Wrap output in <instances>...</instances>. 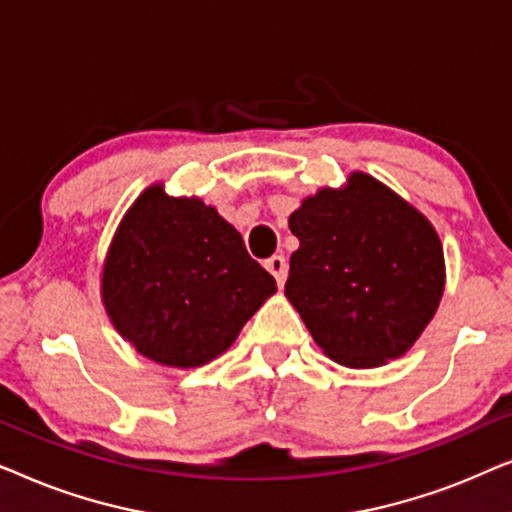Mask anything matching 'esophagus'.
Returning a JSON list of instances; mask_svg holds the SVG:
<instances>
[{
	"label": "esophagus",
	"instance_id": "obj_1",
	"mask_svg": "<svg viewBox=\"0 0 512 512\" xmlns=\"http://www.w3.org/2000/svg\"><path fill=\"white\" fill-rule=\"evenodd\" d=\"M265 270H268L270 275L277 279V284L282 286L286 282V272H289V265H286L284 256H270L268 261H265Z\"/></svg>",
	"mask_w": 512,
	"mask_h": 512
}]
</instances>
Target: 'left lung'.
Segmentation results:
<instances>
[{
  "mask_svg": "<svg viewBox=\"0 0 512 512\" xmlns=\"http://www.w3.org/2000/svg\"><path fill=\"white\" fill-rule=\"evenodd\" d=\"M300 247L284 296L328 359L380 368L415 345L445 291L433 223L366 172L324 186L289 216Z\"/></svg>",
  "mask_w": 512,
  "mask_h": 512,
  "instance_id": "obj_1",
  "label": "left lung"
}]
</instances>
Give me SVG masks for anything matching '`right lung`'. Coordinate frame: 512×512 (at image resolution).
<instances>
[{
	"label": "right lung",
	"instance_id": "right-lung-1",
	"mask_svg": "<svg viewBox=\"0 0 512 512\" xmlns=\"http://www.w3.org/2000/svg\"><path fill=\"white\" fill-rule=\"evenodd\" d=\"M275 291L216 207L167 195L163 181L123 214L100 272L118 335L167 368H198L228 352Z\"/></svg>",
	"mask_w": 512,
	"mask_h": 512
}]
</instances>
